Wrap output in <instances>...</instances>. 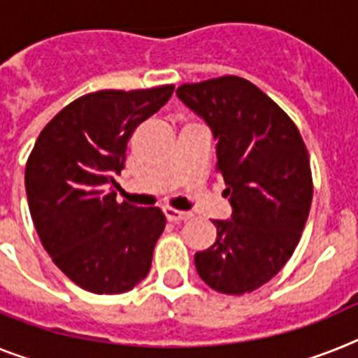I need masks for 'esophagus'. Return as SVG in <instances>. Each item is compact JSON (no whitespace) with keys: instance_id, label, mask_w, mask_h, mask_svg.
Segmentation results:
<instances>
[{"instance_id":"esophagus-1","label":"esophagus","mask_w":358,"mask_h":358,"mask_svg":"<svg viewBox=\"0 0 358 358\" xmlns=\"http://www.w3.org/2000/svg\"><path fill=\"white\" fill-rule=\"evenodd\" d=\"M164 215L165 218L169 222H185L191 218V213H185V211H176V209H171V207H167V209H164Z\"/></svg>"}]
</instances>
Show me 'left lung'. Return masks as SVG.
Instances as JSON below:
<instances>
[{
  "label": "left lung",
  "mask_w": 358,
  "mask_h": 358,
  "mask_svg": "<svg viewBox=\"0 0 358 358\" xmlns=\"http://www.w3.org/2000/svg\"><path fill=\"white\" fill-rule=\"evenodd\" d=\"M176 96L211 129L231 220H213L216 240L194 255L207 286L244 295L291 258L308 220L313 180L299 129L257 85L238 76L185 83Z\"/></svg>",
  "instance_id": "obj_1"
}]
</instances>
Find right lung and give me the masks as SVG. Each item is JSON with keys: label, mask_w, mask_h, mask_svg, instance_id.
Instances as JSON below:
<instances>
[{"label": "right lung", "mask_w": 358, "mask_h": 358, "mask_svg": "<svg viewBox=\"0 0 358 358\" xmlns=\"http://www.w3.org/2000/svg\"><path fill=\"white\" fill-rule=\"evenodd\" d=\"M173 91L91 92L59 110L36 140L25 167L32 222L52 262L82 289L118 295L151 269L164 213L118 203L113 187L131 134Z\"/></svg>", "instance_id": "obj_1"}]
</instances>
